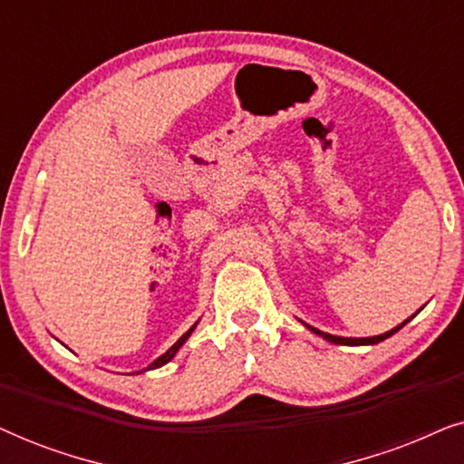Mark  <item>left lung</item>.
I'll return each mask as SVG.
<instances>
[{
    "mask_svg": "<svg viewBox=\"0 0 464 464\" xmlns=\"http://www.w3.org/2000/svg\"><path fill=\"white\" fill-rule=\"evenodd\" d=\"M411 319V316H410ZM408 319V321H410ZM408 321H403L401 325H397L395 329H391V332H386V334H380V335H373V338H342V335H332V334H325V332H321V329H316V327H310V325H306L310 332L313 334H316V335H321L323 340H327V342H332V344H346V346H361V344H378V342H382V340H386V338H391L392 334H397L399 329H401L405 323Z\"/></svg>",
    "mask_w": 464,
    "mask_h": 464,
    "instance_id": "8db88e82",
    "label": "left lung"
}]
</instances>
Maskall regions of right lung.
Here are the masks:
<instances>
[{"instance_id": "1", "label": "right lung", "mask_w": 464, "mask_h": 464, "mask_svg": "<svg viewBox=\"0 0 464 464\" xmlns=\"http://www.w3.org/2000/svg\"><path fill=\"white\" fill-rule=\"evenodd\" d=\"M196 325H198V323H194V325H192V327H189V329H188V332H186V334H183V335H181V338H179V340H177V342H175V344L169 348V351H167V353H164V354H160V357H158V359L154 361V363H151V365L148 367V370H156V367H162L164 363H169V361H170V359H173V357H175V354H177V351H179V348H181L183 344H186V340L189 338V334H192V332H194V327H196ZM148 370H141V372H148Z\"/></svg>"}]
</instances>
